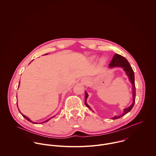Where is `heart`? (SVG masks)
Masks as SVG:
<instances>
[{
	"mask_svg": "<svg viewBox=\"0 0 156 156\" xmlns=\"http://www.w3.org/2000/svg\"><path fill=\"white\" fill-rule=\"evenodd\" d=\"M105 61V60H104V59H103V61Z\"/></svg>",
	"mask_w": 156,
	"mask_h": 156,
	"instance_id": "heart-1",
	"label": "heart"
}]
</instances>
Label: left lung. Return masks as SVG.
Wrapping results in <instances>:
<instances>
[{
  "label": "left lung",
  "instance_id": "8db88e82",
  "mask_svg": "<svg viewBox=\"0 0 156 156\" xmlns=\"http://www.w3.org/2000/svg\"><path fill=\"white\" fill-rule=\"evenodd\" d=\"M109 67L110 68H113V67L122 68L125 71L127 76L129 77V81L131 82L132 87H133V88H132V92H133V93H132L133 94V103H132V104L127 108H126L124 109L123 113L121 115L115 116L112 118L113 119H118V118L122 117V116L125 115L126 114H127L128 112H129L132 110V109L133 107L134 102H135V98H136V87H135V84H134V74L133 70L131 67V66L130 65L129 62H128V61L124 57H123L122 56L119 55L118 54H115V55L113 56V59L109 64ZM88 97V94L86 92H85V105L91 111H92L89 105L87 103V99Z\"/></svg>",
  "mask_w": 156,
  "mask_h": 156
}]
</instances>
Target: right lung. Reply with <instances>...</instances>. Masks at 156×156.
<instances>
[{
    "mask_svg": "<svg viewBox=\"0 0 156 156\" xmlns=\"http://www.w3.org/2000/svg\"><path fill=\"white\" fill-rule=\"evenodd\" d=\"M45 55H47V54H45ZM30 63H31V62H30ZM30 63H29V64H30ZM19 85H20V82H19ZM17 108H18V105H17ZM18 109H19V108H18ZM19 112H20V111H19ZM20 113H21V114H22V115L23 116V117H24V118H25V119H27V121H29V122H32V123H33V124H38V122H33V121H31V120H30V119H29V118H28V117H27V116H25V115H23L22 113H21V112H20ZM54 116H53V117H51V118H53V117H54ZM51 118H49V119H47V120H46V121H44V122H40V123H43V122H47V121H48V120H49V119H51Z\"/></svg>",
    "mask_w": 156,
    "mask_h": 156,
    "instance_id": "1",
    "label": "right lung"
}]
</instances>
